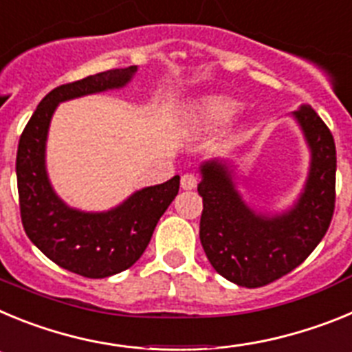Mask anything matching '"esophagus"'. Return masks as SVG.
Instances as JSON below:
<instances>
[{
    "label": "esophagus",
    "instance_id": "1",
    "mask_svg": "<svg viewBox=\"0 0 352 352\" xmlns=\"http://www.w3.org/2000/svg\"><path fill=\"white\" fill-rule=\"evenodd\" d=\"M197 183H199V178L195 176V174L186 173L182 176V186L185 188V190H192V188H195Z\"/></svg>",
    "mask_w": 352,
    "mask_h": 352
}]
</instances>
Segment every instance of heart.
Listing matches in <instances>:
<instances>
[{
	"mask_svg": "<svg viewBox=\"0 0 352 352\" xmlns=\"http://www.w3.org/2000/svg\"><path fill=\"white\" fill-rule=\"evenodd\" d=\"M239 105L234 100L223 98V96H214L204 102L201 109V116L206 125H222L227 120H231L236 114Z\"/></svg>",
	"mask_w": 352,
	"mask_h": 352,
	"instance_id": "obj_1",
	"label": "heart"
}]
</instances>
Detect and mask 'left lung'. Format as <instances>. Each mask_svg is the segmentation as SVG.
Listing matches in <instances>:
<instances>
[{
    "mask_svg": "<svg viewBox=\"0 0 352 352\" xmlns=\"http://www.w3.org/2000/svg\"><path fill=\"white\" fill-rule=\"evenodd\" d=\"M294 118L310 148V170L291 210L256 213L236 190L231 166L222 160L201 166V245L214 272L241 287H263L298 268L324 238L333 219V135L310 105H301Z\"/></svg>",
    "mask_w": 352,
    "mask_h": 352,
    "instance_id": "1",
    "label": "left lung"
}]
</instances>
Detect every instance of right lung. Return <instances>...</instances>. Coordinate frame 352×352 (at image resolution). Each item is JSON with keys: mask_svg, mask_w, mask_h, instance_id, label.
I'll use <instances>...</instances> for the list:
<instances>
[{"mask_svg": "<svg viewBox=\"0 0 352 352\" xmlns=\"http://www.w3.org/2000/svg\"><path fill=\"white\" fill-rule=\"evenodd\" d=\"M135 72L133 65L58 86L43 96L19 139L15 173L24 231L52 263L86 278L125 272L142 256L158 220L178 195L179 176L146 186L109 211L74 210L56 195L47 178L49 123L60 102L123 88Z\"/></svg>", "mask_w": 352, "mask_h": 352, "instance_id": "obj_1", "label": "right lung"}]
</instances>
